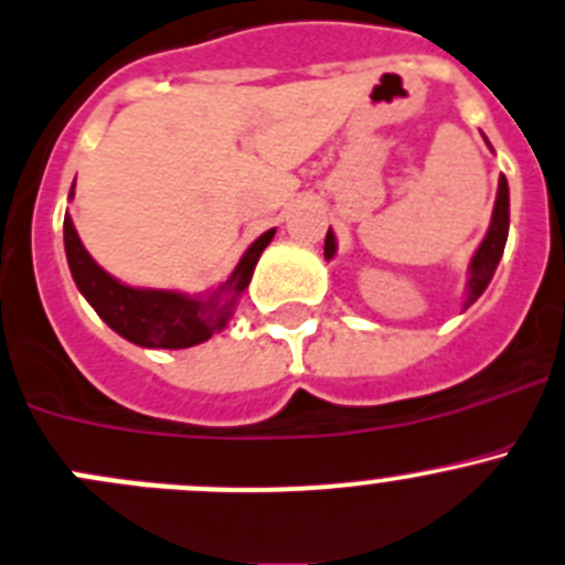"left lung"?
I'll list each match as a JSON object with an SVG mask.
<instances>
[{
	"label": "left lung",
	"instance_id": "8db88e82",
	"mask_svg": "<svg viewBox=\"0 0 565 565\" xmlns=\"http://www.w3.org/2000/svg\"><path fill=\"white\" fill-rule=\"evenodd\" d=\"M508 226H511V199H508V179L500 177V188H497L494 215H491V226L486 232L483 243L475 250L472 262H469V281H467V306H472L480 295L486 292L489 281L494 278L497 265L502 259V250L508 243ZM337 254V237L328 228L326 234V259H333Z\"/></svg>",
	"mask_w": 565,
	"mask_h": 565
}]
</instances>
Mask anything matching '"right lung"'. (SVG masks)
Returning a JSON list of instances; mask_svg holds the SVG:
<instances>
[{"label": "right lung", "instance_id": "1", "mask_svg": "<svg viewBox=\"0 0 565 565\" xmlns=\"http://www.w3.org/2000/svg\"><path fill=\"white\" fill-rule=\"evenodd\" d=\"M71 199H74V188H71ZM273 234H276V228L262 234L245 250L239 265L234 267V273L221 287L193 298V295L173 292V289H140L120 284L118 278H113L93 262V256L87 254L79 234H76L74 221L68 215L63 221L65 256H68L76 289L85 295L87 303L115 333L140 344V348L162 350L193 348V344L206 342L212 333L226 328L237 298L248 289L256 262H259L262 250L270 245Z\"/></svg>", "mask_w": 565, "mask_h": 565}]
</instances>
